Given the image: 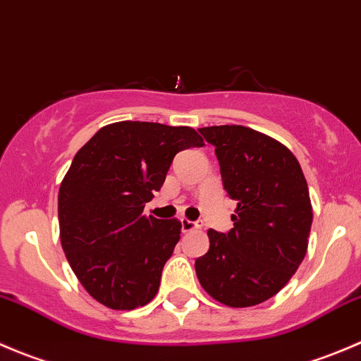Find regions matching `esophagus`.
Wrapping results in <instances>:
<instances>
[{
  "label": "esophagus",
  "instance_id": "34e87169",
  "mask_svg": "<svg viewBox=\"0 0 361 361\" xmlns=\"http://www.w3.org/2000/svg\"><path fill=\"white\" fill-rule=\"evenodd\" d=\"M199 228H201V224H199V221H192V220H187V218H181V231L183 232L199 231Z\"/></svg>",
  "mask_w": 361,
  "mask_h": 361
}]
</instances>
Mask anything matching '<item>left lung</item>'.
Instances as JSON below:
<instances>
[{"mask_svg": "<svg viewBox=\"0 0 361 361\" xmlns=\"http://www.w3.org/2000/svg\"><path fill=\"white\" fill-rule=\"evenodd\" d=\"M214 147L221 181L238 201L234 227L207 231L209 250L195 260L199 283L228 307L274 297L307 251L312 207L300 164L285 145L243 126L199 129Z\"/></svg>", "mask_w": 361, "mask_h": 361, "instance_id": "left-lung-1", "label": "left lung"}]
</instances>
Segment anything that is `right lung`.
<instances>
[{
	"mask_svg": "<svg viewBox=\"0 0 361 361\" xmlns=\"http://www.w3.org/2000/svg\"><path fill=\"white\" fill-rule=\"evenodd\" d=\"M204 141L192 127L157 122L104 126L76 152L59 188L61 245L83 288L120 311L159 292L181 224L145 216L174 155Z\"/></svg>",
	"mask_w": 361,
	"mask_h": 361,
	"instance_id": "obj_1",
	"label": "right lung"
}]
</instances>
